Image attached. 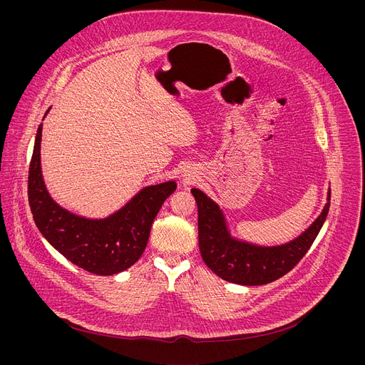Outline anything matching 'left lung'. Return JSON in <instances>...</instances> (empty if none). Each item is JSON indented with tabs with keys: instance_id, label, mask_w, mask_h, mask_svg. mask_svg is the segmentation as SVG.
Masks as SVG:
<instances>
[{
	"instance_id": "left-lung-1",
	"label": "left lung",
	"mask_w": 365,
	"mask_h": 365,
	"mask_svg": "<svg viewBox=\"0 0 365 365\" xmlns=\"http://www.w3.org/2000/svg\"><path fill=\"white\" fill-rule=\"evenodd\" d=\"M197 205L199 250L205 264L221 279L242 284L262 286L289 273L318 237L328 211L331 190L321 215L294 240L280 245H257L231 235L224 212L199 189L190 190Z\"/></svg>"
}]
</instances>
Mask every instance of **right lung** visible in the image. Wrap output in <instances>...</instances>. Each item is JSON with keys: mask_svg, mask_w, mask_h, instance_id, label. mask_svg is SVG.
Returning a JSON list of instances; mask_svg holds the SVG:
<instances>
[{"mask_svg": "<svg viewBox=\"0 0 365 365\" xmlns=\"http://www.w3.org/2000/svg\"><path fill=\"white\" fill-rule=\"evenodd\" d=\"M41 127L37 128L29 169V203L36 227L51 247L89 273L113 276L127 270L144 252L151 224L163 202L176 190V182L143 187L107 218L92 220L72 214L53 200L44 185L40 165Z\"/></svg>", "mask_w": 365, "mask_h": 365, "instance_id": "obj_1", "label": "right lung"}]
</instances>
